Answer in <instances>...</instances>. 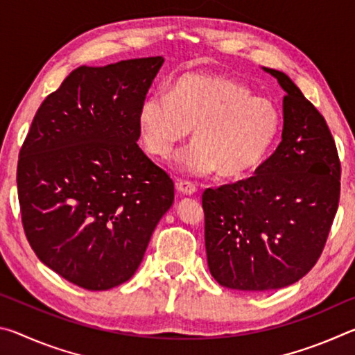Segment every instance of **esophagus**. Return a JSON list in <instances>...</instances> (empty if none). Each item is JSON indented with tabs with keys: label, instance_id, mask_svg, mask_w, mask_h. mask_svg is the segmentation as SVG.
Listing matches in <instances>:
<instances>
[{
	"label": "esophagus",
	"instance_id": "1",
	"mask_svg": "<svg viewBox=\"0 0 355 355\" xmlns=\"http://www.w3.org/2000/svg\"><path fill=\"white\" fill-rule=\"evenodd\" d=\"M177 191L183 196H194L197 192V188H196V184L180 180V182H177Z\"/></svg>",
	"mask_w": 355,
	"mask_h": 355
}]
</instances>
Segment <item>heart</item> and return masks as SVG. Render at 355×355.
Here are the masks:
<instances>
[{"instance_id":"b5f03b06","label":"heart","mask_w":355,"mask_h":355,"mask_svg":"<svg viewBox=\"0 0 355 355\" xmlns=\"http://www.w3.org/2000/svg\"><path fill=\"white\" fill-rule=\"evenodd\" d=\"M137 120L150 155L169 159L192 130L196 144L180 159L183 169L192 175L219 171L230 180L260 169L282 131L274 101L252 95L245 84L202 71L175 78L169 94H150Z\"/></svg>"}]
</instances>
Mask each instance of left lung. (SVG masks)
Listing matches in <instances>:
<instances>
[{
    "label": "left lung",
    "instance_id": "left-lung-1",
    "mask_svg": "<svg viewBox=\"0 0 355 355\" xmlns=\"http://www.w3.org/2000/svg\"><path fill=\"white\" fill-rule=\"evenodd\" d=\"M282 142L255 175L208 188V268L219 285L241 291L279 290L302 279L326 245L338 209L341 164L321 112L284 71Z\"/></svg>",
    "mask_w": 355,
    "mask_h": 355
}]
</instances>
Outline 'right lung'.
<instances>
[{
  "label": "right lung",
  "mask_w": 355,
  "mask_h": 355,
  "mask_svg": "<svg viewBox=\"0 0 355 355\" xmlns=\"http://www.w3.org/2000/svg\"><path fill=\"white\" fill-rule=\"evenodd\" d=\"M163 62L78 67L42 101L20 148L17 188L29 245L84 290L133 277L173 203L172 178L137 146V116Z\"/></svg>",
  "instance_id": "right-lung-1"
}]
</instances>
